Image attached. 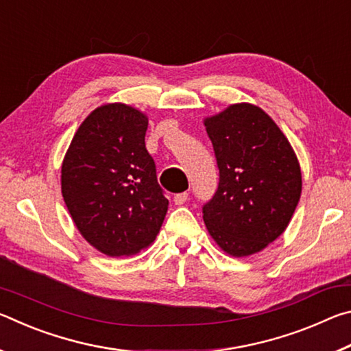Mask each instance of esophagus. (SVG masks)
I'll list each match as a JSON object with an SVG mask.
<instances>
[{"label":"esophagus","instance_id":"1","mask_svg":"<svg viewBox=\"0 0 351 351\" xmlns=\"http://www.w3.org/2000/svg\"><path fill=\"white\" fill-rule=\"evenodd\" d=\"M189 199V193L187 192H181V193H176L173 197V201L176 206H182L186 201Z\"/></svg>","mask_w":351,"mask_h":351}]
</instances>
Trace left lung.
Returning <instances> with one entry per match:
<instances>
[{"instance_id":"left-lung-1","label":"left lung","mask_w":351,"mask_h":351,"mask_svg":"<svg viewBox=\"0 0 351 351\" xmlns=\"http://www.w3.org/2000/svg\"><path fill=\"white\" fill-rule=\"evenodd\" d=\"M204 125L219 175L203 206L207 230L234 257L258 252L283 234L300 199L294 150L276 122L251 104L230 105Z\"/></svg>"}]
</instances>
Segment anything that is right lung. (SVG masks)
Returning a JSON list of instances; mask_svg holds the SVG:
<instances>
[{
  "label": "right lung",
  "mask_w": 351,
  "mask_h": 351,
  "mask_svg": "<svg viewBox=\"0 0 351 351\" xmlns=\"http://www.w3.org/2000/svg\"><path fill=\"white\" fill-rule=\"evenodd\" d=\"M148 121L123 104L94 110L77 130L62 165V193L85 240L110 257L147 247L169 199L145 148Z\"/></svg>",
  "instance_id": "obj_1"
}]
</instances>
